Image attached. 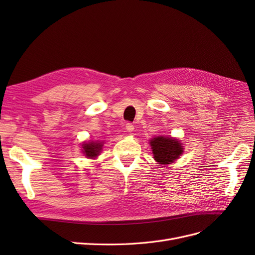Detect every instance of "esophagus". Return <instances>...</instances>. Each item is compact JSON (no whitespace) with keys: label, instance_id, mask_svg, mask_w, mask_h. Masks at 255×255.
Instances as JSON below:
<instances>
[{"label":"esophagus","instance_id":"34e87169","mask_svg":"<svg viewBox=\"0 0 255 255\" xmlns=\"http://www.w3.org/2000/svg\"><path fill=\"white\" fill-rule=\"evenodd\" d=\"M134 126L132 125V123H127V126H126V129L128 130V133H132L133 130H134Z\"/></svg>","mask_w":255,"mask_h":255}]
</instances>
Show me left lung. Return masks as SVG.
Returning a JSON list of instances; mask_svg holds the SVG:
<instances>
[{"label": "left lung", "instance_id": "1", "mask_svg": "<svg viewBox=\"0 0 255 255\" xmlns=\"http://www.w3.org/2000/svg\"><path fill=\"white\" fill-rule=\"evenodd\" d=\"M154 159L160 165H169L183 154V145L179 139L172 137L158 136L150 140Z\"/></svg>", "mask_w": 255, "mask_h": 255}]
</instances>
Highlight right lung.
I'll list each match as a JSON object with an SVG mask.
<instances>
[{
    "instance_id": "right-lung-1",
    "label": "right lung",
    "mask_w": 255,
    "mask_h": 255,
    "mask_svg": "<svg viewBox=\"0 0 255 255\" xmlns=\"http://www.w3.org/2000/svg\"><path fill=\"white\" fill-rule=\"evenodd\" d=\"M104 142L102 141H88L82 144L83 153L87 158H96L102 150Z\"/></svg>"
}]
</instances>
